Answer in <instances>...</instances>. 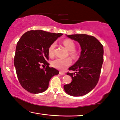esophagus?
I'll return each mask as SVG.
<instances>
[{
	"instance_id": "obj_1",
	"label": "esophagus",
	"mask_w": 120,
	"mask_h": 120,
	"mask_svg": "<svg viewBox=\"0 0 120 120\" xmlns=\"http://www.w3.org/2000/svg\"><path fill=\"white\" fill-rule=\"evenodd\" d=\"M59 74H60V75H65V73L64 72H62V71H60Z\"/></svg>"
}]
</instances>
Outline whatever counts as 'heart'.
I'll use <instances>...</instances> for the list:
<instances>
[{"label":"heart","mask_w":120,"mask_h":120,"mask_svg":"<svg viewBox=\"0 0 120 120\" xmlns=\"http://www.w3.org/2000/svg\"><path fill=\"white\" fill-rule=\"evenodd\" d=\"M63 44L65 47L70 51V56L73 58H75L77 56V53L75 51L76 45L74 41L70 39L64 40ZM56 46V42H53L49 46L48 48V54L50 57H53L55 55V49ZM72 63V60L70 58L65 59L56 58L51 62V65L53 68L60 70H64L70 66Z\"/></svg>","instance_id":"b5f03b06"}]
</instances>
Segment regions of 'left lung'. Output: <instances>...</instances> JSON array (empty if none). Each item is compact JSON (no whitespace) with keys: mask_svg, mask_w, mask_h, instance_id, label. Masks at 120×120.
<instances>
[{"mask_svg":"<svg viewBox=\"0 0 120 120\" xmlns=\"http://www.w3.org/2000/svg\"><path fill=\"white\" fill-rule=\"evenodd\" d=\"M78 41L82 51L79 60L67 72L72 82L64 86L66 93L73 96H80L89 93L98 84L103 62V46L96 38L86 34L67 35Z\"/></svg>","mask_w":120,"mask_h":120,"instance_id":"left-lung-1","label":"left lung"}]
</instances>
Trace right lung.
Listing matches in <instances>:
<instances>
[{"instance_id":"1","label":"right lung","mask_w":120,"mask_h":120,"mask_svg":"<svg viewBox=\"0 0 120 120\" xmlns=\"http://www.w3.org/2000/svg\"><path fill=\"white\" fill-rule=\"evenodd\" d=\"M62 34L31 30L22 34L18 41L14 64L19 82L27 91L32 94L45 91L51 77L59 74L57 69L49 66L48 48ZM41 65L46 67L41 68Z\"/></svg>"}]
</instances>
